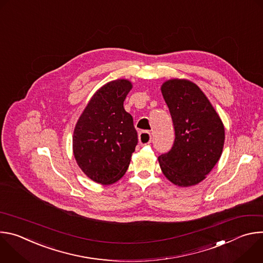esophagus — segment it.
Returning a JSON list of instances; mask_svg holds the SVG:
<instances>
[{
  "mask_svg": "<svg viewBox=\"0 0 263 263\" xmlns=\"http://www.w3.org/2000/svg\"><path fill=\"white\" fill-rule=\"evenodd\" d=\"M152 139V135L148 131H142L139 133L138 135V141L140 143V145H145L151 142Z\"/></svg>",
  "mask_w": 263,
  "mask_h": 263,
  "instance_id": "1",
  "label": "esophagus"
}]
</instances>
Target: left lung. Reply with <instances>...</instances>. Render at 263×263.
<instances>
[{"instance_id": "left-lung-1", "label": "left lung", "mask_w": 263, "mask_h": 263, "mask_svg": "<svg viewBox=\"0 0 263 263\" xmlns=\"http://www.w3.org/2000/svg\"><path fill=\"white\" fill-rule=\"evenodd\" d=\"M175 128L171 151L158 157L163 175L175 185L199 184L219 160L224 142L223 124L194 82L171 79L161 86Z\"/></svg>"}]
</instances>
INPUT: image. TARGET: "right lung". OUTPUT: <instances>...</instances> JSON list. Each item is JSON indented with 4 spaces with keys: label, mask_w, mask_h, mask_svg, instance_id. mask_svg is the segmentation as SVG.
Here are the masks:
<instances>
[{
    "label": "right lung",
    "mask_w": 263,
    "mask_h": 263,
    "mask_svg": "<svg viewBox=\"0 0 263 263\" xmlns=\"http://www.w3.org/2000/svg\"><path fill=\"white\" fill-rule=\"evenodd\" d=\"M132 89L126 79L99 88L80 116L72 135V152L79 167L92 181L108 185L127 172L137 144L133 118L124 108Z\"/></svg>",
    "instance_id": "add662e5"
}]
</instances>
